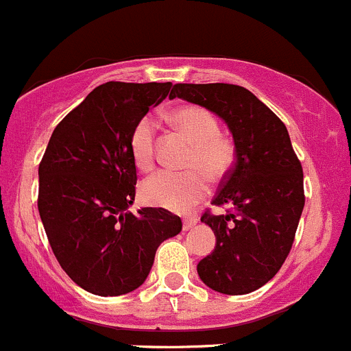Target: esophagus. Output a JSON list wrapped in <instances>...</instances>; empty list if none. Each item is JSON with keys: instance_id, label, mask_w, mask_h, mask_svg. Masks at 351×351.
Segmentation results:
<instances>
[{"instance_id": "34e87169", "label": "esophagus", "mask_w": 351, "mask_h": 351, "mask_svg": "<svg viewBox=\"0 0 351 351\" xmlns=\"http://www.w3.org/2000/svg\"><path fill=\"white\" fill-rule=\"evenodd\" d=\"M195 224H197V219H192V217L185 219V221H183V231H190Z\"/></svg>"}]
</instances>
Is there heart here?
<instances>
[{"label": "heart", "instance_id": "1", "mask_svg": "<svg viewBox=\"0 0 351 351\" xmlns=\"http://www.w3.org/2000/svg\"><path fill=\"white\" fill-rule=\"evenodd\" d=\"M168 122L178 129L193 144L186 159V168L193 171H161L151 176L141 186L146 204L171 212H186L207 193V176L217 183L228 176L234 165V144L219 134V122L214 113L197 105L175 108L169 112ZM134 162L143 171L154 166V123L144 117L134 125L129 139ZM199 171L195 172V169Z\"/></svg>", "mask_w": 351, "mask_h": 351}]
</instances>
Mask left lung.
<instances>
[{
	"mask_svg": "<svg viewBox=\"0 0 351 351\" xmlns=\"http://www.w3.org/2000/svg\"><path fill=\"white\" fill-rule=\"evenodd\" d=\"M176 97L221 117L236 151L234 166L212 200L234 212L202 215L215 247L198 261V277L215 292L250 293L277 275L292 247L306 202L302 166L284 122L246 88L178 83L169 93Z\"/></svg>",
	"mask_w": 351,
	"mask_h": 351,
	"instance_id": "8db88e82",
	"label": "left lung"
}]
</instances>
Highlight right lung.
<instances>
[{
  "label": "right lung",
  "instance_id": "add662e5",
  "mask_svg": "<svg viewBox=\"0 0 351 351\" xmlns=\"http://www.w3.org/2000/svg\"><path fill=\"white\" fill-rule=\"evenodd\" d=\"M171 83L108 81L52 132L38 165V214L62 270L95 295H123L144 284L158 246L182 231L165 208L132 214L134 125L168 97Z\"/></svg>",
  "mask_w": 351,
  "mask_h": 351
}]
</instances>
